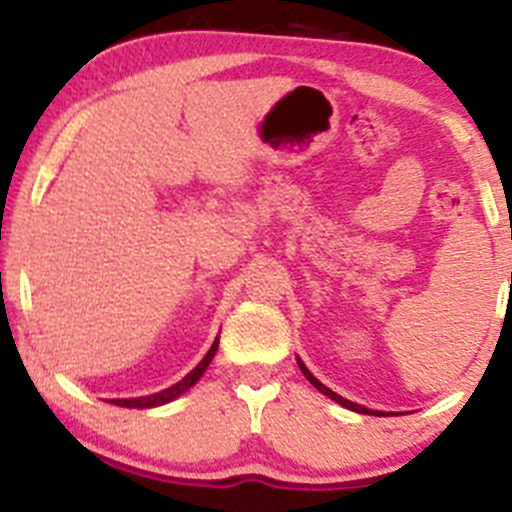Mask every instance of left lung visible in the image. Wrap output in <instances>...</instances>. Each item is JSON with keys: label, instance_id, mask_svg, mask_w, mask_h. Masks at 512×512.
Instances as JSON below:
<instances>
[{"label": "left lung", "instance_id": "8db88e82", "mask_svg": "<svg viewBox=\"0 0 512 512\" xmlns=\"http://www.w3.org/2000/svg\"><path fill=\"white\" fill-rule=\"evenodd\" d=\"M299 369H302V374H304V376H307V379H309V384H312V386H314V389H319V391H322V394H327V396H329V399H334V401H337V404L347 406V409H352V411H356V414H374V411L364 409V406L354 404V401H347V399H344V396L334 394V391H332V389H327V386H324V384H322V381H317V379H314V376H312V374H309V369H307V366H304V364H302V361H299ZM376 416H384V414H379V411H376Z\"/></svg>", "mask_w": 512, "mask_h": 512}]
</instances>
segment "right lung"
<instances>
[{
  "label": "right lung",
  "mask_w": 512,
  "mask_h": 512,
  "mask_svg": "<svg viewBox=\"0 0 512 512\" xmlns=\"http://www.w3.org/2000/svg\"><path fill=\"white\" fill-rule=\"evenodd\" d=\"M215 352H218V339H215V344H213V347H210V352L205 354V359L200 361V364L195 366V369L190 371V374L185 376L183 381H178V384H175V386L158 391V394L141 396V399H113V404H116V406H126V409H153V406L168 404V401H173L175 396H180V394H183V391H188L190 386H195V381H198L200 376L205 374V369H208L210 361H213Z\"/></svg>",
  "instance_id": "1"
}]
</instances>
